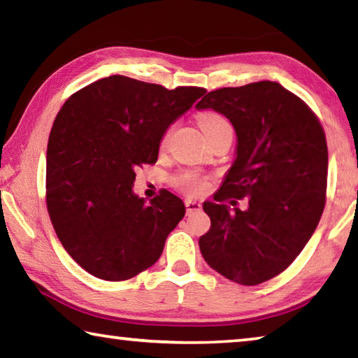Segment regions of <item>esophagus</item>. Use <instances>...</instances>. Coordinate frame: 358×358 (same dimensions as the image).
<instances>
[{"mask_svg": "<svg viewBox=\"0 0 358 358\" xmlns=\"http://www.w3.org/2000/svg\"><path fill=\"white\" fill-rule=\"evenodd\" d=\"M186 213L191 215V213H196V211H201L202 210V205L196 202V201H186Z\"/></svg>", "mask_w": 358, "mask_h": 358, "instance_id": "obj_1", "label": "esophagus"}]
</instances>
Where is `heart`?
<instances>
[{
	"mask_svg": "<svg viewBox=\"0 0 358 358\" xmlns=\"http://www.w3.org/2000/svg\"><path fill=\"white\" fill-rule=\"evenodd\" d=\"M199 124H201L202 131L205 132V134H208V132L215 131L216 128H220V126H224V124H229L227 120L221 117L220 113H215V112H203L199 115ZM180 185L185 187V189L187 191H192V192H201L203 187H205V183L203 181L197 177V175L194 173H186L181 177L180 180Z\"/></svg>",
	"mask_w": 358,
	"mask_h": 358,
	"instance_id": "b5f03b06",
	"label": "heart"
}]
</instances>
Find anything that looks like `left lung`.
Listing matches in <instances>:
<instances>
[{"label":"left lung","mask_w":358,"mask_h":358,"mask_svg":"<svg viewBox=\"0 0 358 358\" xmlns=\"http://www.w3.org/2000/svg\"><path fill=\"white\" fill-rule=\"evenodd\" d=\"M197 110H215L237 134L235 159L213 201L203 202L211 226L199 238L211 268L243 286L280 275L316 230L325 205L329 151L308 106L278 82L210 92ZM248 196L230 210L224 198Z\"/></svg>","instance_id":"obj_1"}]
</instances>
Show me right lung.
Listing matches in <instances>:
<instances>
[{"label": "right lung", "instance_id": "obj_1", "mask_svg": "<svg viewBox=\"0 0 358 358\" xmlns=\"http://www.w3.org/2000/svg\"><path fill=\"white\" fill-rule=\"evenodd\" d=\"M207 90H167L110 76L72 94L47 145V208L69 256L99 280L150 268L183 220V201L161 191L145 203L136 171L155 164L167 129Z\"/></svg>", "mask_w": 358, "mask_h": 358}]
</instances>
